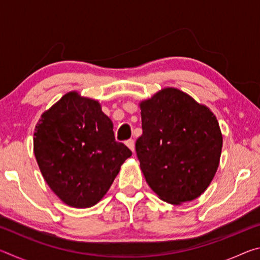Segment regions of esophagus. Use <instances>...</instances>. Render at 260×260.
<instances>
[{"mask_svg": "<svg viewBox=\"0 0 260 260\" xmlns=\"http://www.w3.org/2000/svg\"><path fill=\"white\" fill-rule=\"evenodd\" d=\"M126 146L128 147L132 151H135V144H134V141L132 140V139H129V140H127L126 141Z\"/></svg>", "mask_w": 260, "mask_h": 260, "instance_id": "34e87169", "label": "esophagus"}]
</instances>
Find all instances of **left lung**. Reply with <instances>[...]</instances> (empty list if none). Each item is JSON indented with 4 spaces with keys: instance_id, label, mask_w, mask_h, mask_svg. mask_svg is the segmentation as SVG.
Returning a JSON list of instances; mask_svg holds the SVG:
<instances>
[{
    "instance_id": "8db88e82",
    "label": "left lung",
    "mask_w": 260,
    "mask_h": 260,
    "mask_svg": "<svg viewBox=\"0 0 260 260\" xmlns=\"http://www.w3.org/2000/svg\"><path fill=\"white\" fill-rule=\"evenodd\" d=\"M140 108L143 133L135 149L149 187L171 204L200 197L221 155L217 118L208 107L171 87L142 101Z\"/></svg>"
}]
</instances>
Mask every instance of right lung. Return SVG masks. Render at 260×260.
I'll list each match as a JSON object with an SVG mask.
<instances>
[{
  "label": "right lung",
  "mask_w": 260,
  "mask_h": 260,
  "mask_svg": "<svg viewBox=\"0 0 260 260\" xmlns=\"http://www.w3.org/2000/svg\"><path fill=\"white\" fill-rule=\"evenodd\" d=\"M34 155L46 182L72 208L103 199L132 151L114 139L113 124L98 101L65 94L35 126Z\"/></svg>",
  "instance_id": "obj_1"
}]
</instances>
